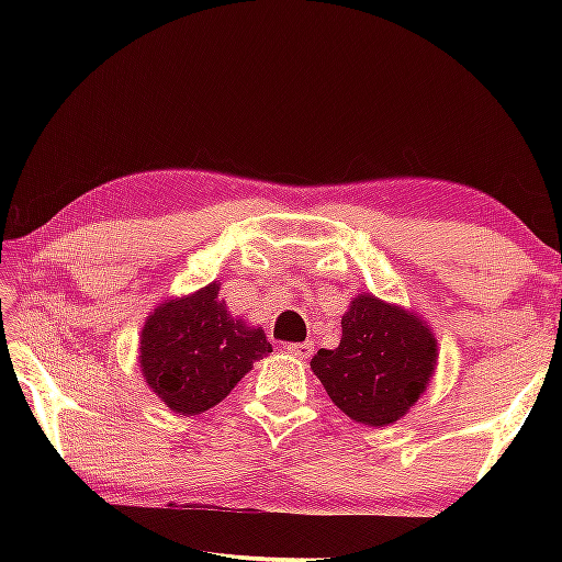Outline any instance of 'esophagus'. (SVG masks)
<instances>
[{"label": "esophagus", "instance_id": "1", "mask_svg": "<svg viewBox=\"0 0 562 562\" xmlns=\"http://www.w3.org/2000/svg\"><path fill=\"white\" fill-rule=\"evenodd\" d=\"M284 349H288V355L297 359H310L312 351H315L312 341H290V345H284Z\"/></svg>", "mask_w": 562, "mask_h": 562}]
</instances>
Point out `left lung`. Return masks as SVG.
<instances>
[{
  "label": "left lung",
  "mask_w": 562,
  "mask_h": 562,
  "mask_svg": "<svg viewBox=\"0 0 562 562\" xmlns=\"http://www.w3.org/2000/svg\"><path fill=\"white\" fill-rule=\"evenodd\" d=\"M436 359V337L422 317L359 294L341 317L339 347L319 349L310 367L349 418L389 426L426 392Z\"/></svg>",
  "instance_id": "obj_1"
}]
</instances>
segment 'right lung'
<instances>
[{"instance_id": "add662e5", "label": "right lung", "mask_w": 562, "mask_h": 562, "mask_svg": "<svg viewBox=\"0 0 562 562\" xmlns=\"http://www.w3.org/2000/svg\"><path fill=\"white\" fill-rule=\"evenodd\" d=\"M211 282L186 297L168 300L140 331V372L170 412L203 414L233 392L272 345L260 327L235 319Z\"/></svg>"}]
</instances>
